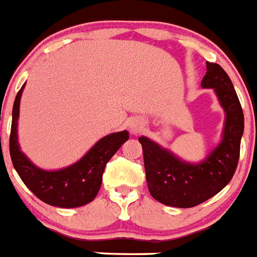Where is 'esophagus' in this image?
<instances>
[{"instance_id": "1", "label": "esophagus", "mask_w": 257, "mask_h": 257, "mask_svg": "<svg viewBox=\"0 0 257 257\" xmlns=\"http://www.w3.org/2000/svg\"><path fill=\"white\" fill-rule=\"evenodd\" d=\"M142 128H144V124L140 119H132L129 121V129L132 133H138L140 131H142Z\"/></svg>"}]
</instances>
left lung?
<instances>
[{"label": "left lung", "instance_id": "left-lung-1", "mask_svg": "<svg viewBox=\"0 0 257 257\" xmlns=\"http://www.w3.org/2000/svg\"><path fill=\"white\" fill-rule=\"evenodd\" d=\"M200 85L213 89L225 112L221 141L204 159L189 163L150 138H138L149 191L166 206L190 208L206 202L230 182L238 166L244 116L233 82L218 64L207 62Z\"/></svg>", "mask_w": 257, "mask_h": 257}]
</instances>
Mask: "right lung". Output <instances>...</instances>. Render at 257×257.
<instances>
[{"instance_id":"right-lung-1","label":"right lung","mask_w":257,"mask_h":257,"mask_svg":"<svg viewBox=\"0 0 257 257\" xmlns=\"http://www.w3.org/2000/svg\"><path fill=\"white\" fill-rule=\"evenodd\" d=\"M24 86L26 84L18 91L13 107L10 155L15 171L26 186L42 202L59 208L85 206L97 196L107 162L128 141L129 133L121 131L104 136L81 159L68 167L54 171L40 168L21 150L18 141V119Z\"/></svg>"}]
</instances>
